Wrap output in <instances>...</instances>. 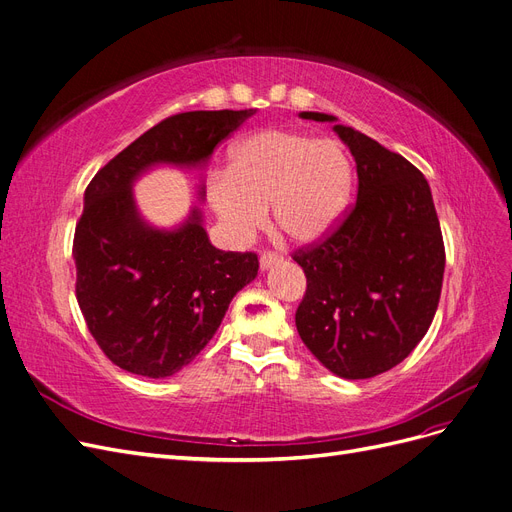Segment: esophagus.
<instances>
[{"label":"esophagus","instance_id":"esophagus-1","mask_svg":"<svg viewBox=\"0 0 512 512\" xmlns=\"http://www.w3.org/2000/svg\"><path fill=\"white\" fill-rule=\"evenodd\" d=\"M283 258L279 256V254H273V252H264L262 256H260V269L262 271H267V269H271L273 264H277V262H281Z\"/></svg>","mask_w":512,"mask_h":512}]
</instances>
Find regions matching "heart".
Returning <instances> with one entry per match:
<instances>
[{"label":"heart","mask_w":512,"mask_h":512,"mask_svg":"<svg viewBox=\"0 0 512 512\" xmlns=\"http://www.w3.org/2000/svg\"><path fill=\"white\" fill-rule=\"evenodd\" d=\"M353 163L330 138L262 130L231 151L229 172L208 180V201L227 233L245 241L267 220L296 243L330 233L349 206Z\"/></svg>","instance_id":"heart-1"}]
</instances>
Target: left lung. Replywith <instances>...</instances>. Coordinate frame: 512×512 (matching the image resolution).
Returning <instances> with one entry per match:
<instances>
[{
    "instance_id": "1",
    "label": "left lung",
    "mask_w": 512,
    "mask_h": 512,
    "mask_svg": "<svg viewBox=\"0 0 512 512\" xmlns=\"http://www.w3.org/2000/svg\"><path fill=\"white\" fill-rule=\"evenodd\" d=\"M300 117L334 124L359 187L340 227L294 254L306 275L296 327L332 374L374 378L416 349L437 311L445 248L431 187L405 157L334 115Z\"/></svg>"
}]
</instances>
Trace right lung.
I'll use <instances>...</instances> for the list:
<instances>
[{
	"instance_id": "1",
	"label": "right lung",
	"mask_w": 512,
	"mask_h": 512,
	"mask_svg": "<svg viewBox=\"0 0 512 512\" xmlns=\"http://www.w3.org/2000/svg\"><path fill=\"white\" fill-rule=\"evenodd\" d=\"M256 111H189L159 121L100 168L75 227V294L96 344L117 367L168 378L216 334L233 296L256 279L254 252L216 250L193 208L176 229L138 214L132 185L155 166L203 168ZM203 197V187L199 189Z\"/></svg>"
}]
</instances>
